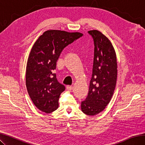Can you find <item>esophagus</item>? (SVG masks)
Segmentation results:
<instances>
[{"instance_id": "obj_1", "label": "esophagus", "mask_w": 145, "mask_h": 145, "mask_svg": "<svg viewBox=\"0 0 145 145\" xmlns=\"http://www.w3.org/2000/svg\"><path fill=\"white\" fill-rule=\"evenodd\" d=\"M72 86H68L66 87V89L68 90H72Z\"/></svg>"}]
</instances>
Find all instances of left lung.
Returning a JSON list of instances; mask_svg holds the SVG:
<instances>
[{
    "label": "left lung",
    "mask_w": 145,
    "mask_h": 145,
    "mask_svg": "<svg viewBox=\"0 0 145 145\" xmlns=\"http://www.w3.org/2000/svg\"><path fill=\"white\" fill-rule=\"evenodd\" d=\"M94 42L92 75L89 93L81 103L84 114L95 116L110 102L116 87L118 74L117 59L111 42L97 30L88 31Z\"/></svg>",
    "instance_id": "left-lung-1"
}]
</instances>
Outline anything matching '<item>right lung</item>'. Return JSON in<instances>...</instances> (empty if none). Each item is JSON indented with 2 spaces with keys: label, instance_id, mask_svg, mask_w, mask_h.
I'll list each match as a JSON object with an SVG mask.
<instances>
[{
  "label": "right lung",
  "instance_id": "add662e5",
  "mask_svg": "<svg viewBox=\"0 0 145 145\" xmlns=\"http://www.w3.org/2000/svg\"><path fill=\"white\" fill-rule=\"evenodd\" d=\"M82 36L80 33L48 30L34 43L27 59L26 85L32 101L41 111L50 113L58 108L59 95L65 87L54 73L56 61L66 46Z\"/></svg>",
  "mask_w": 145,
  "mask_h": 145
}]
</instances>
